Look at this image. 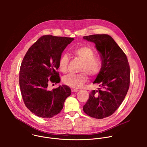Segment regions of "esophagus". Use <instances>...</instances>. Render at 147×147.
I'll use <instances>...</instances> for the list:
<instances>
[{
    "instance_id": "1",
    "label": "esophagus",
    "mask_w": 147,
    "mask_h": 147,
    "mask_svg": "<svg viewBox=\"0 0 147 147\" xmlns=\"http://www.w3.org/2000/svg\"><path fill=\"white\" fill-rule=\"evenodd\" d=\"M78 91V90L76 89V88H71V92H77Z\"/></svg>"
}]
</instances>
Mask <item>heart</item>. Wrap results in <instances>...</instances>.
Returning <instances> with one entry per match:
<instances>
[{"instance_id":"b5f03b06","label":"heart","mask_w":147,"mask_h":147,"mask_svg":"<svg viewBox=\"0 0 147 147\" xmlns=\"http://www.w3.org/2000/svg\"><path fill=\"white\" fill-rule=\"evenodd\" d=\"M73 55L78 58L82 63L80 65L79 74H70L65 76L63 82L66 85L74 88L81 87L87 80V76L94 77L99 73L102 66V60L95 56L94 51L88 47L77 48L73 51ZM69 57L63 55L59 61V67L60 71L66 73L67 71Z\"/></svg>"}]
</instances>
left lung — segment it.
I'll use <instances>...</instances> for the list:
<instances>
[{"instance_id": "obj_1", "label": "left lung", "mask_w": 147, "mask_h": 147, "mask_svg": "<svg viewBox=\"0 0 147 147\" xmlns=\"http://www.w3.org/2000/svg\"><path fill=\"white\" fill-rule=\"evenodd\" d=\"M83 38L95 43L102 61L101 70L93 82L100 88L90 92L83 111L100 119L114 113L126 95L130 82V66L126 55L110 35L95 34Z\"/></svg>"}]
</instances>
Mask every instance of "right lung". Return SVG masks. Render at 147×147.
<instances>
[{
  "mask_svg": "<svg viewBox=\"0 0 147 147\" xmlns=\"http://www.w3.org/2000/svg\"><path fill=\"white\" fill-rule=\"evenodd\" d=\"M73 38L44 35L29 48L20 69L19 84L26 107L34 114L51 118L60 112L71 89L66 85L49 91L48 84L59 83V61Z\"/></svg>",
  "mask_w": 147,
  "mask_h": 147,
  "instance_id": "right-lung-1",
  "label": "right lung"
}]
</instances>
